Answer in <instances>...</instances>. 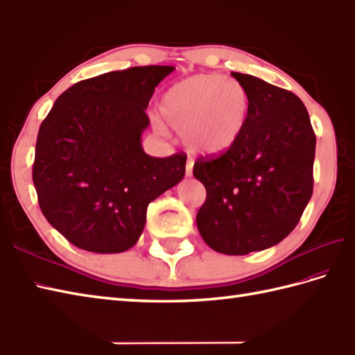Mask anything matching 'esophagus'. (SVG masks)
<instances>
[{"mask_svg":"<svg viewBox=\"0 0 355 355\" xmlns=\"http://www.w3.org/2000/svg\"><path fill=\"white\" fill-rule=\"evenodd\" d=\"M193 165H194V161L191 157L187 159V167H185V175L190 178L193 175Z\"/></svg>","mask_w":355,"mask_h":355,"instance_id":"1","label":"esophagus"}]
</instances>
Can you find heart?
Here are the masks:
<instances>
[{"label": "heart", "instance_id": "obj_1", "mask_svg": "<svg viewBox=\"0 0 355 355\" xmlns=\"http://www.w3.org/2000/svg\"><path fill=\"white\" fill-rule=\"evenodd\" d=\"M159 112L199 155H220L242 135L250 113V96L233 78L200 73L185 78L164 92ZM156 127L164 130L161 122Z\"/></svg>", "mask_w": 355, "mask_h": 355}]
</instances>
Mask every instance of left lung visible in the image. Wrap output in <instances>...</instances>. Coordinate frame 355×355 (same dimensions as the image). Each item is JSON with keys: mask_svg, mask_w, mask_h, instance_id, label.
Here are the masks:
<instances>
[{"mask_svg": "<svg viewBox=\"0 0 355 355\" xmlns=\"http://www.w3.org/2000/svg\"><path fill=\"white\" fill-rule=\"evenodd\" d=\"M248 92L242 135L220 156L199 157L193 175L207 190L196 216L209 248L243 256L274 247L297 225L313 196L315 135L299 96L231 71Z\"/></svg>", "mask_w": 355, "mask_h": 355, "instance_id": "obj_1", "label": "left lung"}]
</instances>
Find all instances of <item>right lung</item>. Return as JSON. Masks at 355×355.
<instances>
[{"label": "right lung", "instance_id": "right-lung-1", "mask_svg": "<svg viewBox=\"0 0 355 355\" xmlns=\"http://www.w3.org/2000/svg\"><path fill=\"white\" fill-rule=\"evenodd\" d=\"M173 70L132 67L84 79L42 121L33 185L47 222L75 247L99 254L130 250L150 202L182 180L184 153L153 157L141 144L150 98Z\"/></svg>", "mask_w": 355, "mask_h": 355}]
</instances>
